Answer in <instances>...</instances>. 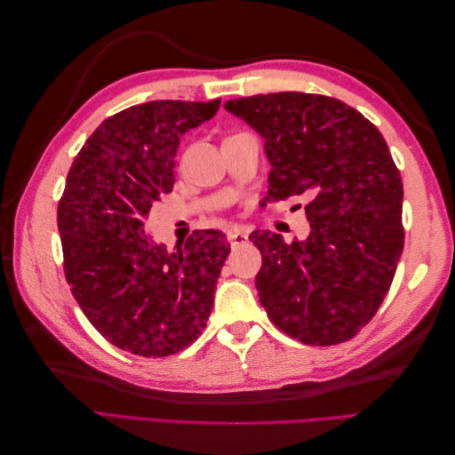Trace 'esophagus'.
I'll use <instances>...</instances> for the list:
<instances>
[{
  "label": "esophagus",
  "instance_id": "34e87169",
  "mask_svg": "<svg viewBox=\"0 0 455 455\" xmlns=\"http://www.w3.org/2000/svg\"><path fill=\"white\" fill-rule=\"evenodd\" d=\"M228 240H230V244H233V246H240V244L246 243L248 235L244 233L243 228H233V230H228Z\"/></svg>",
  "mask_w": 455,
  "mask_h": 455
}]
</instances>
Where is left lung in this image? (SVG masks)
Returning a JSON list of instances; mask_svg holds the SVG:
<instances>
[{
    "mask_svg": "<svg viewBox=\"0 0 455 455\" xmlns=\"http://www.w3.org/2000/svg\"><path fill=\"white\" fill-rule=\"evenodd\" d=\"M225 109L266 140L267 201L305 197L311 233L285 240L254 230L259 303L303 344L350 340L387 295L403 252V180L373 123L340 100L279 92Z\"/></svg>",
    "mask_w": 455,
    "mask_h": 455,
    "instance_id": "8db88e82",
    "label": "left lung"
}]
</instances>
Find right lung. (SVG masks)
<instances>
[{
	"instance_id": "add662e5",
	"label": "right lung",
	"mask_w": 455,
	"mask_h": 455,
	"mask_svg": "<svg viewBox=\"0 0 455 455\" xmlns=\"http://www.w3.org/2000/svg\"><path fill=\"white\" fill-rule=\"evenodd\" d=\"M215 101H148L105 119L68 172L58 203L64 274L101 336L142 357L178 354L201 334L230 244L196 230L168 252L144 233L173 188L180 137L219 111Z\"/></svg>"
}]
</instances>
